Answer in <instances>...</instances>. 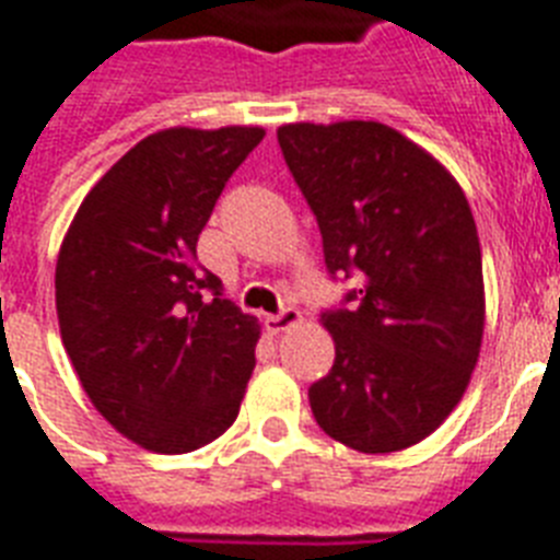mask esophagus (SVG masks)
<instances>
[{
    "instance_id": "34e87169",
    "label": "esophagus",
    "mask_w": 560,
    "mask_h": 560,
    "mask_svg": "<svg viewBox=\"0 0 560 560\" xmlns=\"http://www.w3.org/2000/svg\"><path fill=\"white\" fill-rule=\"evenodd\" d=\"M299 323H302V314H299L296 307H284L281 314H270L267 319H264L267 331H272V334L288 331V328H293V325H299Z\"/></svg>"
}]
</instances>
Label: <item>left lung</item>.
Listing matches in <instances>:
<instances>
[{
  "mask_svg": "<svg viewBox=\"0 0 560 560\" xmlns=\"http://www.w3.org/2000/svg\"><path fill=\"white\" fill-rule=\"evenodd\" d=\"M314 209L328 272L358 276L328 311L331 372L307 389L316 424L360 453L433 433L468 389L486 328L482 249L468 197L421 144L381 121L279 127Z\"/></svg>",
  "mask_w": 560,
  "mask_h": 560,
  "instance_id": "obj_1",
  "label": "left lung"
}]
</instances>
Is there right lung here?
I'll use <instances>...</instances> for the list:
<instances>
[{
    "label": "right lung",
    "instance_id": "obj_1",
    "mask_svg": "<svg viewBox=\"0 0 560 560\" xmlns=\"http://www.w3.org/2000/svg\"><path fill=\"white\" fill-rule=\"evenodd\" d=\"M261 139V127L151 133L92 186L60 244L66 354L92 407L144 451L191 453L235 424L261 325L194 258Z\"/></svg>",
    "mask_w": 560,
    "mask_h": 560
}]
</instances>
